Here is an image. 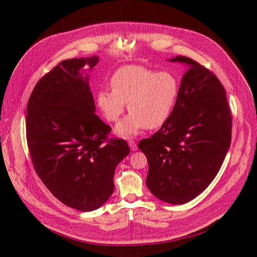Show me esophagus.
Listing matches in <instances>:
<instances>
[{
    "label": "esophagus",
    "mask_w": 257,
    "mask_h": 257,
    "mask_svg": "<svg viewBox=\"0 0 257 257\" xmlns=\"http://www.w3.org/2000/svg\"><path fill=\"white\" fill-rule=\"evenodd\" d=\"M128 144H129V146H130V150L131 151H136L137 150V145H136V143L133 141V140H129L128 141Z\"/></svg>",
    "instance_id": "34e87169"
}]
</instances>
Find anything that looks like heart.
Returning <instances> with one entry per match:
<instances>
[{
	"mask_svg": "<svg viewBox=\"0 0 257 257\" xmlns=\"http://www.w3.org/2000/svg\"><path fill=\"white\" fill-rule=\"evenodd\" d=\"M112 89H100L96 103L109 122L123 115L126 103L131 112L116 127L122 137H131L144 127L155 129L165 124L176 106L180 83L171 72L151 69L142 65L119 68L111 78Z\"/></svg>",
	"mask_w": 257,
	"mask_h": 257,
	"instance_id": "b5f03b06",
	"label": "heart"
}]
</instances>
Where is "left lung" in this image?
<instances>
[{"instance_id": "left-lung-1", "label": "left lung", "mask_w": 257, "mask_h": 257, "mask_svg": "<svg viewBox=\"0 0 257 257\" xmlns=\"http://www.w3.org/2000/svg\"><path fill=\"white\" fill-rule=\"evenodd\" d=\"M185 64L179 97L169 120L138 149L146 156V186L160 200L186 203L214 179L229 151L232 117L226 91L217 77L190 58Z\"/></svg>"}]
</instances>
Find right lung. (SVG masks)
<instances>
[{
    "instance_id": "obj_1",
    "label": "right lung",
    "mask_w": 257,
    "mask_h": 257,
    "mask_svg": "<svg viewBox=\"0 0 257 257\" xmlns=\"http://www.w3.org/2000/svg\"><path fill=\"white\" fill-rule=\"evenodd\" d=\"M99 58L62 61L38 82L27 104L26 138L35 172L62 203L80 211L100 207L113 194L118 164L130 153L94 113L90 72Z\"/></svg>"
}]
</instances>
